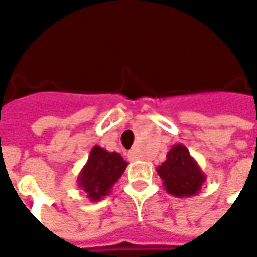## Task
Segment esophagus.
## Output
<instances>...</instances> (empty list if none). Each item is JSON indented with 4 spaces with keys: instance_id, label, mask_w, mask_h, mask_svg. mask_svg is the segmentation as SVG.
I'll list each match as a JSON object with an SVG mask.
<instances>
[{
    "instance_id": "esophagus-1",
    "label": "esophagus",
    "mask_w": 257,
    "mask_h": 257,
    "mask_svg": "<svg viewBox=\"0 0 257 257\" xmlns=\"http://www.w3.org/2000/svg\"><path fill=\"white\" fill-rule=\"evenodd\" d=\"M131 156H134V154H131Z\"/></svg>"
}]
</instances>
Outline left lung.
Returning a JSON list of instances; mask_svg holds the SVG:
<instances>
[{
  "label": "left lung",
  "instance_id": "1",
  "mask_svg": "<svg viewBox=\"0 0 257 257\" xmlns=\"http://www.w3.org/2000/svg\"><path fill=\"white\" fill-rule=\"evenodd\" d=\"M168 194L178 198L197 195L206 180L198 162L190 154L189 149L176 143L168 151L167 160L157 168Z\"/></svg>",
  "mask_w": 257,
  "mask_h": 257
}]
</instances>
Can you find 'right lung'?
I'll return each instance as SVG.
<instances>
[{"mask_svg": "<svg viewBox=\"0 0 257 257\" xmlns=\"http://www.w3.org/2000/svg\"><path fill=\"white\" fill-rule=\"evenodd\" d=\"M126 167L128 162L119 153H111L100 146H93L77 179L78 187L89 201L97 202L111 193L112 186L122 176Z\"/></svg>", "mask_w": 257, "mask_h": 257, "instance_id": "right-lung-1", "label": "right lung"}]
</instances>
